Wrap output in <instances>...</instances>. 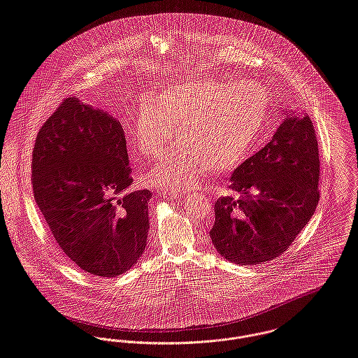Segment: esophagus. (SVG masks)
Wrapping results in <instances>:
<instances>
[{
  "mask_svg": "<svg viewBox=\"0 0 358 358\" xmlns=\"http://www.w3.org/2000/svg\"><path fill=\"white\" fill-rule=\"evenodd\" d=\"M161 196H162L164 199H179V197H182V193H180V192H176V190H172V192L164 190V192L161 193Z\"/></svg>",
  "mask_w": 358,
  "mask_h": 358,
  "instance_id": "obj_1",
  "label": "esophagus"
}]
</instances>
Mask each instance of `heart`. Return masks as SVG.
<instances>
[{"label": "heart", "mask_w": 358, "mask_h": 358, "mask_svg": "<svg viewBox=\"0 0 358 358\" xmlns=\"http://www.w3.org/2000/svg\"><path fill=\"white\" fill-rule=\"evenodd\" d=\"M268 111L262 92L245 83L211 79L172 86L144 103L133 122L131 137L145 158L159 157L175 136L178 143L150 171L161 189L186 190L211 168L238 165L257 140Z\"/></svg>", "instance_id": "b5f03b06"}]
</instances>
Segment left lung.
Segmentation results:
<instances>
[{"label": "left lung", "mask_w": 358, "mask_h": 358, "mask_svg": "<svg viewBox=\"0 0 358 358\" xmlns=\"http://www.w3.org/2000/svg\"><path fill=\"white\" fill-rule=\"evenodd\" d=\"M320 157L308 115H287L269 143L240 164L229 189L238 197L215 203L210 231L217 251L238 265L280 255L315 213Z\"/></svg>", "instance_id": "8db88e82"}]
</instances>
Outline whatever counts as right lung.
Returning a JSON list of instances; mask_svg holds the SVG:
<instances>
[{
	"label": "right lung",
	"instance_id": "1",
	"mask_svg": "<svg viewBox=\"0 0 358 358\" xmlns=\"http://www.w3.org/2000/svg\"><path fill=\"white\" fill-rule=\"evenodd\" d=\"M34 200L64 252L80 269L120 276L141 257L150 229L148 190L133 183L120 120L69 97L37 133Z\"/></svg>",
	"mask_w": 358,
	"mask_h": 358
}]
</instances>
